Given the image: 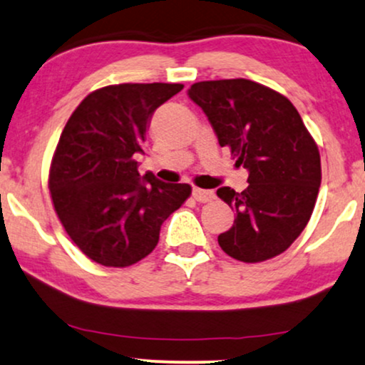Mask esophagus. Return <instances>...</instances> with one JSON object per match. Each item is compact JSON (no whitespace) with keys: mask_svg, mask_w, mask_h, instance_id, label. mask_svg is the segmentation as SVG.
Masks as SVG:
<instances>
[{"mask_svg":"<svg viewBox=\"0 0 365 365\" xmlns=\"http://www.w3.org/2000/svg\"><path fill=\"white\" fill-rule=\"evenodd\" d=\"M192 197H195L197 203H208V201L215 200V192L210 190H200V187H195V190H192Z\"/></svg>","mask_w":365,"mask_h":365,"instance_id":"1","label":"esophagus"}]
</instances>
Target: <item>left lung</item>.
I'll use <instances>...</instances> for the list:
<instances>
[{
  "label": "left lung",
  "instance_id": "1",
  "mask_svg": "<svg viewBox=\"0 0 365 365\" xmlns=\"http://www.w3.org/2000/svg\"><path fill=\"white\" fill-rule=\"evenodd\" d=\"M187 94L208 116L220 145L249 170L242 192L217 191L235 211L233 227L218 235L220 247L242 262L282 254L308 225L322 182L320 152L298 110L249 79L201 81Z\"/></svg>",
  "mask_w": 365,
  "mask_h": 365
}]
</instances>
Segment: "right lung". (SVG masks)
Instances as JSON below:
<instances>
[{
  "mask_svg": "<svg viewBox=\"0 0 365 365\" xmlns=\"http://www.w3.org/2000/svg\"><path fill=\"white\" fill-rule=\"evenodd\" d=\"M182 84H115L88 94L67 120L48 174L56 213L84 255L128 267L155 249L160 227L191 195L190 184L138 174L154 111Z\"/></svg>",
  "mask_w": 365,
  "mask_h": 365,
  "instance_id": "obj_1",
  "label": "right lung"
}]
</instances>
